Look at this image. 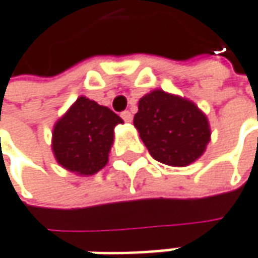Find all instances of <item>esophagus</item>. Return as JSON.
I'll return each mask as SVG.
<instances>
[{
	"label": "esophagus",
	"instance_id": "esophagus-1",
	"mask_svg": "<svg viewBox=\"0 0 258 258\" xmlns=\"http://www.w3.org/2000/svg\"><path fill=\"white\" fill-rule=\"evenodd\" d=\"M121 118H122L125 122H131V121H133V114H131L130 111H124V112L121 114Z\"/></svg>",
	"mask_w": 258,
	"mask_h": 258
}]
</instances>
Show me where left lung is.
Instances as JSON below:
<instances>
[{
  "mask_svg": "<svg viewBox=\"0 0 258 258\" xmlns=\"http://www.w3.org/2000/svg\"><path fill=\"white\" fill-rule=\"evenodd\" d=\"M134 127L149 153L169 166L192 163L205 153L210 142L207 116L197 105L160 89L139 100Z\"/></svg>",
  "mask_w": 258,
  "mask_h": 258,
  "instance_id": "left-lung-1",
  "label": "left lung"
}]
</instances>
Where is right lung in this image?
Segmentation results:
<instances>
[{
	"instance_id": "1",
	"label": "right lung",
	"mask_w": 258,
	"mask_h": 258,
	"mask_svg": "<svg viewBox=\"0 0 258 258\" xmlns=\"http://www.w3.org/2000/svg\"><path fill=\"white\" fill-rule=\"evenodd\" d=\"M118 124L122 119L109 108L80 96L53 127L55 159L70 172L96 174L108 163Z\"/></svg>"
}]
</instances>
